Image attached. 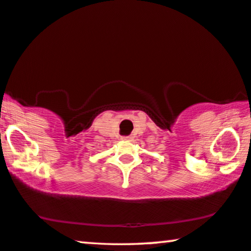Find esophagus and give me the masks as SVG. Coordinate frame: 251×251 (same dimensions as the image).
Masks as SVG:
<instances>
[{
  "mask_svg": "<svg viewBox=\"0 0 251 251\" xmlns=\"http://www.w3.org/2000/svg\"><path fill=\"white\" fill-rule=\"evenodd\" d=\"M122 139L123 140H131V137H130V136H123Z\"/></svg>",
  "mask_w": 251,
  "mask_h": 251,
  "instance_id": "obj_1",
  "label": "esophagus"
}]
</instances>
